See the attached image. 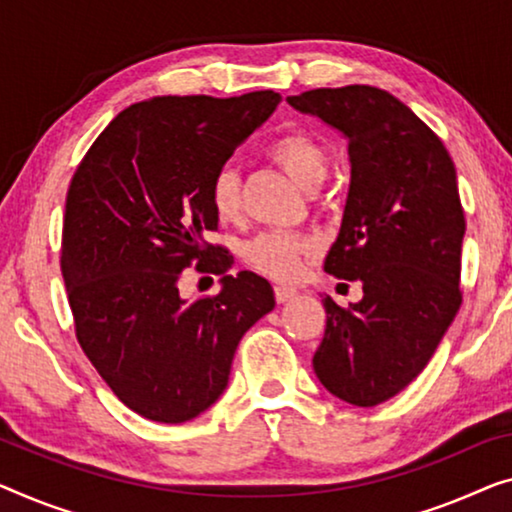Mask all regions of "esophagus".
Returning <instances> with one entry per match:
<instances>
[{
	"mask_svg": "<svg viewBox=\"0 0 512 512\" xmlns=\"http://www.w3.org/2000/svg\"><path fill=\"white\" fill-rule=\"evenodd\" d=\"M273 294H276V301H278V303H285V301H289V299H294L296 289L285 287V285H276V287H273Z\"/></svg>",
	"mask_w": 512,
	"mask_h": 512,
	"instance_id": "34e87169",
	"label": "esophagus"
}]
</instances>
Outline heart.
<instances>
[{"label":"heart","mask_w":512,"mask_h":512,"mask_svg":"<svg viewBox=\"0 0 512 512\" xmlns=\"http://www.w3.org/2000/svg\"><path fill=\"white\" fill-rule=\"evenodd\" d=\"M266 154L299 186L315 190L329 174V151L308 133H287L269 144ZM209 202L220 223H236L243 211L241 177L236 167L220 165L209 179ZM317 253V241L303 234L266 230L243 243L241 259L250 269L273 280H296L303 262Z\"/></svg>","instance_id":"obj_1"}]
</instances>
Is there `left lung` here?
<instances>
[{
    "instance_id": "obj_1",
    "label": "left lung",
    "mask_w": 512,
    "mask_h": 512,
    "mask_svg": "<svg viewBox=\"0 0 512 512\" xmlns=\"http://www.w3.org/2000/svg\"><path fill=\"white\" fill-rule=\"evenodd\" d=\"M347 135L352 186L324 269L361 280L363 299H324L312 368L335 398L375 407L421 375L462 305L464 209L444 142L384 89L347 85L289 96Z\"/></svg>"
}]
</instances>
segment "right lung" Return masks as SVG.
I'll use <instances>...</instances> for the list:
<instances>
[{"label":"right lung","instance_id":"obj_1","mask_svg":"<svg viewBox=\"0 0 512 512\" xmlns=\"http://www.w3.org/2000/svg\"><path fill=\"white\" fill-rule=\"evenodd\" d=\"M276 91L156 96L114 117L75 170L61 230V276L75 338L112 393L149 421L186 423L225 391L239 340L273 310L262 276H225L209 179L269 119ZM224 276L183 300L188 265Z\"/></svg>","mask_w":512,"mask_h":512}]
</instances>
